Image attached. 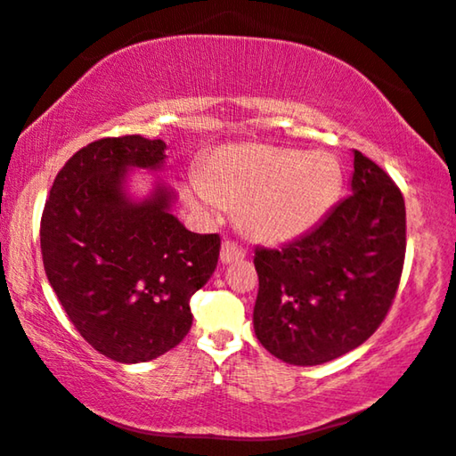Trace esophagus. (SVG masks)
Instances as JSON below:
<instances>
[{
    "instance_id": "1",
    "label": "esophagus",
    "mask_w": 456,
    "mask_h": 456,
    "mask_svg": "<svg viewBox=\"0 0 456 456\" xmlns=\"http://www.w3.org/2000/svg\"><path fill=\"white\" fill-rule=\"evenodd\" d=\"M246 256V252L232 240H224L220 248V262L222 265H230V262L240 260Z\"/></svg>"
}]
</instances>
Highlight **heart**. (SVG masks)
Masks as SVG:
<instances>
[{
  "label": "heart",
  "instance_id": "1",
  "mask_svg": "<svg viewBox=\"0 0 456 456\" xmlns=\"http://www.w3.org/2000/svg\"><path fill=\"white\" fill-rule=\"evenodd\" d=\"M338 159L270 143H228L198 164L196 182L182 188L204 214L236 210L242 232L262 244H286L310 232L337 202Z\"/></svg>",
  "mask_w": 456,
  "mask_h": 456
}]
</instances>
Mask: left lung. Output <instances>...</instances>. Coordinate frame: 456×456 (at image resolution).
<instances>
[{
    "mask_svg": "<svg viewBox=\"0 0 456 456\" xmlns=\"http://www.w3.org/2000/svg\"><path fill=\"white\" fill-rule=\"evenodd\" d=\"M350 190L308 234L254 254V332L289 364H322L361 346L395 300L406 250L404 198L358 150Z\"/></svg>",
    "mask_w": 456,
    "mask_h": 456,
    "instance_id": "left-lung-1",
    "label": "left lung"
}]
</instances>
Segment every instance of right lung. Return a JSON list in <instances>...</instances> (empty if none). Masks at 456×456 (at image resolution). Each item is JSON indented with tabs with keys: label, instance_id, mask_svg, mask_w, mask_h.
Wrapping results in <instances>:
<instances>
[{
	"label": "right lung",
	"instance_id": "obj_1",
	"mask_svg": "<svg viewBox=\"0 0 456 456\" xmlns=\"http://www.w3.org/2000/svg\"><path fill=\"white\" fill-rule=\"evenodd\" d=\"M164 150L142 135L87 143L55 175L42 214L47 281L86 342L122 364L180 345L191 294L218 265L220 236L183 228L170 188L127 194L130 170H162Z\"/></svg>",
	"mask_w": 456,
	"mask_h": 456
}]
</instances>
